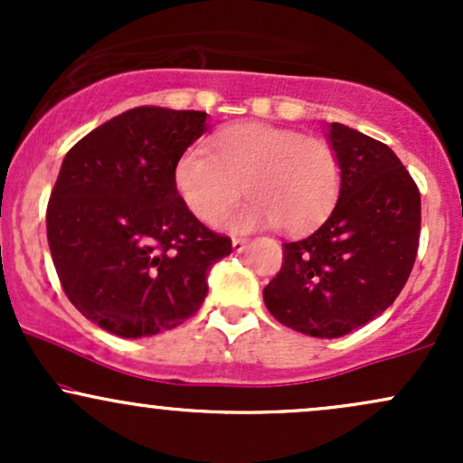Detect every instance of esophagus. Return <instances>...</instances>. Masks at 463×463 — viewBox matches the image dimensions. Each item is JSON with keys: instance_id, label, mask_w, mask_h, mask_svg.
I'll return each mask as SVG.
<instances>
[{"instance_id": "34e87169", "label": "esophagus", "mask_w": 463, "mask_h": 463, "mask_svg": "<svg viewBox=\"0 0 463 463\" xmlns=\"http://www.w3.org/2000/svg\"><path fill=\"white\" fill-rule=\"evenodd\" d=\"M246 239L243 237H232V250H235V252H241L243 248H246Z\"/></svg>"}]
</instances>
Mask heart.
I'll list each match as a JSON object with an SVG mask.
<instances>
[{
  "label": "heart",
  "instance_id": "obj_1",
  "mask_svg": "<svg viewBox=\"0 0 463 463\" xmlns=\"http://www.w3.org/2000/svg\"><path fill=\"white\" fill-rule=\"evenodd\" d=\"M176 189L204 224H217L241 191L235 228L279 224L305 232L333 211L344 180L342 158L322 137L268 124H239L211 139V154L189 150L176 163Z\"/></svg>",
  "mask_w": 463,
  "mask_h": 463
}]
</instances>
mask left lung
Wrapping results in <instances>:
<instances>
[{
  "instance_id": "8db88e82",
  "label": "left lung",
  "mask_w": 463,
  "mask_h": 463,
  "mask_svg": "<svg viewBox=\"0 0 463 463\" xmlns=\"http://www.w3.org/2000/svg\"><path fill=\"white\" fill-rule=\"evenodd\" d=\"M344 180L328 220L283 243L268 311L311 337H342L381 316L405 287L420 241V191L385 143L331 124Z\"/></svg>"
}]
</instances>
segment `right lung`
<instances>
[{
    "label": "right lung",
    "instance_id": "add662e5",
    "mask_svg": "<svg viewBox=\"0 0 463 463\" xmlns=\"http://www.w3.org/2000/svg\"><path fill=\"white\" fill-rule=\"evenodd\" d=\"M206 130L202 110L139 106L82 137L62 161L47 241L71 305L119 337L169 331L195 316L206 276L232 252L176 189V163Z\"/></svg>",
    "mask_w": 463,
    "mask_h": 463
}]
</instances>
